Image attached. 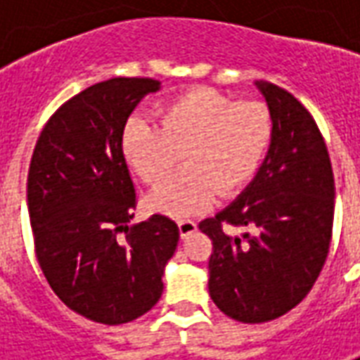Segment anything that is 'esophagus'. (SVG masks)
<instances>
[{
  "mask_svg": "<svg viewBox=\"0 0 360 360\" xmlns=\"http://www.w3.org/2000/svg\"><path fill=\"white\" fill-rule=\"evenodd\" d=\"M177 224H179V233H181V237H183V239L196 231V224L193 221V219L183 218V219H179Z\"/></svg>",
  "mask_w": 360,
  "mask_h": 360,
  "instance_id": "obj_1",
  "label": "esophagus"
}]
</instances>
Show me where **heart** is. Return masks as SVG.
I'll return each instance as SVG.
<instances>
[{"label": "heart", "mask_w": 360, "mask_h": 360, "mask_svg": "<svg viewBox=\"0 0 360 360\" xmlns=\"http://www.w3.org/2000/svg\"><path fill=\"white\" fill-rule=\"evenodd\" d=\"M160 125L131 119L123 131V154L148 185L164 181L150 195L154 210L188 216L208 208L218 193H237L257 175L274 141L276 123L268 105L239 102L212 89H191L165 102Z\"/></svg>", "instance_id": "1"}]
</instances>
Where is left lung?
Wrapping results in <instances>:
<instances>
[{"label":"left lung","instance_id":"obj_1","mask_svg":"<svg viewBox=\"0 0 360 360\" xmlns=\"http://www.w3.org/2000/svg\"><path fill=\"white\" fill-rule=\"evenodd\" d=\"M276 133L243 195L198 227L212 239L208 289L224 314L245 324L283 316L309 295L330 250L333 172L310 111L271 82H257ZM226 225L245 226L241 238Z\"/></svg>","mask_w":360,"mask_h":360}]
</instances>
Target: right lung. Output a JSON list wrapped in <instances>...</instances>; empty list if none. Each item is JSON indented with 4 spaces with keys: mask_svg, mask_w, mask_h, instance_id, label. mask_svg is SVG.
Instances as JSON below:
<instances>
[{
    "mask_svg": "<svg viewBox=\"0 0 360 360\" xmlns=\"http://www.w3.org/2000/svg\"><path fill=\"white\" fill-rule=\"evenodd\" d=\"M158 89L115 77L79 92L48 119L28 167L38 264L53 293L98 324H127L160 301L179 241L162 214L129 226L139 198L121 141L136 103Z\"/></svg>",
    "mask_w": 360,
    "mask_h": 360,
    "instance_id": "1",
    "label": "right lung"
}]
</instances>
